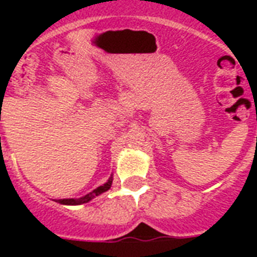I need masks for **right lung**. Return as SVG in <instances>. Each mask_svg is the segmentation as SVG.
I'll return each instance as SVG.
<instances>
[{"mask_svg": "<svg viewBox=\"0 0 257 257\" xmlns=\"http://www.w3.org/2000/svg\"><path fill=\"white\" fill-rule=\"evenodd\" d=\"M112 181H113V177L110 176L108 181H106L104 185H101V187L96 188V189H93V191L90 192V193H88V195L82 196V197H80V199H61V200H57V203L65 204V205H80V204H85V203H88V201H90L92 199H94L96 196L101 195V193H104V192L108 191L109 188L112 187Z\"/></svg>", "mask_w": 257, "mask_h": 257, "instance_id": "1", "label": "right lung"}]
</instances>
